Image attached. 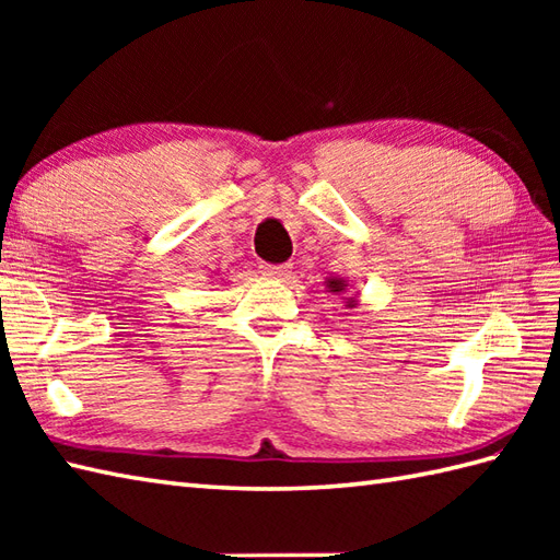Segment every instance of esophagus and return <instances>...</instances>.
Wrapping results in <instances>:
<instances>
[{
    "mask_svg": "<svg viewBox=\"0 0 560 560\" xmlns=\"http://www.w3.org/2000/svg\"><path fill=\"white\" fill-rule=\"evenodd\" d=\"M261 269H265V273L271 279H289L291 273V265H265Z\"/></svg>",
    "mask_w": 560,
    "mask_h": 560,
    "instance_id": "obj_1",
    "label": "esophagus"
}]
</instances>
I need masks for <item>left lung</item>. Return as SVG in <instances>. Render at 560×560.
Instances as JSON below:
<instances>
[{"instance_id":"left-lung-1","label":"left lung","mask_w":560,"mask_h":560,"mask_svg":"<svg viewBox=\"0 0 560 560\" xmlns=\"http://www.w3.org/2000/svg\"><path fill=\"white\" fill-rule=\"evenodd\" d=\"M325 287H327V291L329 293H347V279H339V277H329L327 281H325ZM347 301V307H355L359 305V299H355V295H351V299H343Z\"/></svg>"}]
</instances>
